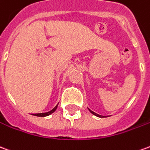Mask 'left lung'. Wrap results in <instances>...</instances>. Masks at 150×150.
Wrapping results in <instances>:
<instances>
[{"instance_id": "1", "label": "left lung", "mask_w": 150, "mask_h": 150, "mask_svg": "<svg viewBox=\"0 0 150 150\" xmlns=\"http://www.w3.org/2000/svg\"><path fill=\"white\" fill-rule=\"evenodd\" d=\"M89 111L91 112V113H92V114H93V115H96V116H97V117H100V118H102V117H103V116H101V115H97V114H96V113H95V112L92 111V110H89Z\"/></svg>"}]
</instances>
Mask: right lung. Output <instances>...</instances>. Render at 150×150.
I'll return each mask as SVG.
<instances>
[{
  "label": "right lung",
  "instance_id": "right-lung-1",
  "mask_svg": "<svg viewBox=\"0 0 150 150\" xmlns=\"http://www.w3.org/2000/svg\"><path fill=\"white\" fill-rule=\"evenodd\" d=\"M57 105L55 106V107L53 108L52 110H50V111L49 112H46V113H40V114H35V115H35V116H39V117H44V116H48V115H51L52 113H53V112L56 110V109H57Z\"/></svg>",
  "mask_w": 150,
  "mask_h": 150
}]
</instances>
